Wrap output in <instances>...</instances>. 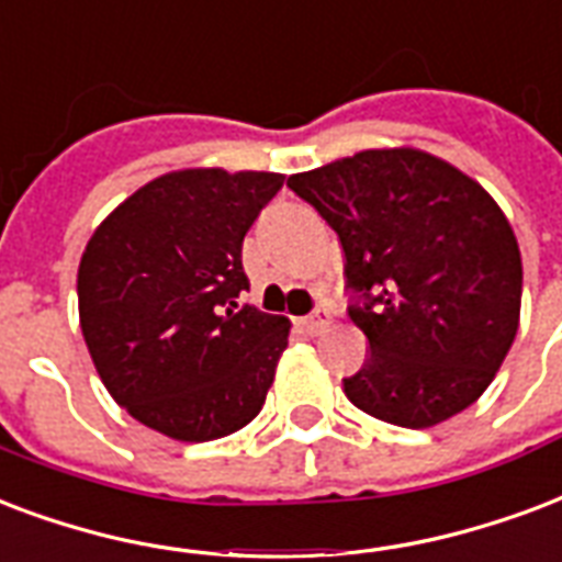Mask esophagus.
<instances>
[{
    "instance_id": "esophagus-1",
    "label": "esophagus",
    "mask_w": 562,
    "mask_h": 562,
    "mask_svg": "<svg viewBox=\"0 0 562 562\" xmlns=\"http://www.w3.org/2000/svg\"><path fill=\"white\" fill-rule=\"evenodd\" d=\"M327 324H329V312L324 310V306H318V310L312 312V315H306V318H300V327H303V333H310V336L324 333Z\"/></svg>"
}]
</instances>
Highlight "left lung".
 <instances>
[{
    "label": "left lung",
    "mask_w": 562,
    "mask_h": 562,
    "mask_svg": "<svg viewBox=\"0 0 562 562\" xmlns=\"http://www.w3.org/2000/svg\"><path fill=\"white\" fill-rule=\"evenodd\" d=\"M289 188L345 250L348 315L371 357L345 395L422 430L486 392L519 329L521 256L498 203L418 149H366Z\"/></svg>",
    "instance_id": "1"
}]
</instances>
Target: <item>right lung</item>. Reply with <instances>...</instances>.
<instances>
[{"label":"right lung","mask_w":562,"mask_h":562,"mask_svg":"<svg viewBox=\"0 0 562 562\" xmlns=\"http://www.w3.org/2000/svg\"><path fill=\"white\" fill-rule=\"evenodd\" d=\"M280 173L179 170L120 203L85 247L79 318L111 397L179 442L221 439L265 404L289 321L235 303L241 244Z\"/></svg>","instance_id":"right-lung-1"}]
</instances>
